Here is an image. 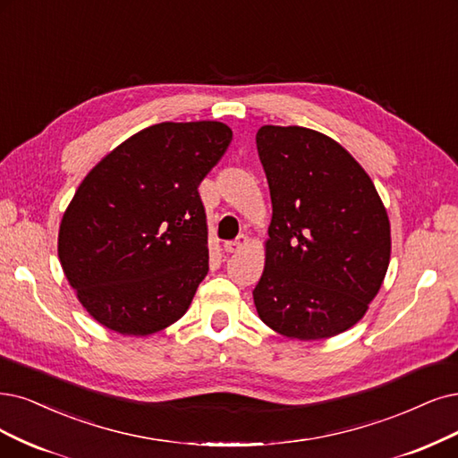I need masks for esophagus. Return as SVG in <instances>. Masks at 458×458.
I'll list each match as a JSON object with an SVG mask.
<instances>
[{"label":"esophagus","instance_id":"34e87169","mask_svg":"<svg viewBox=\"0 0 458 458\" xmlns=\"http://www.w3.org/2000/svg\"><path fill=\"white\" fill-rule=\"evenodd\" d=\"M249 243V238H247V235H238V238H235L233 242H226L225 243V250L226 252H238V250H242L245 245Z\"/></svg>","mask_w":458,"mask_h":458}]
</instances>
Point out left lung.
<instances>
[{"instance_id": "1", "label": "left lung", "mask_w": 458, "mask_h": 458, "mask_svg": "<svg viewBox=\"0 0 458 458\" xmlns=\"http://www.w3.org/2000/svg\"><path fill=\"white\" fill-rule=\"evenodd\" d=\"M257 148L272 196L259 317L293 340L354 327L391 260V223L362 165L328 135L262 126Z\"/></svg>"}]
</instances>
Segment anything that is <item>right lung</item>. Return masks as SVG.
Wrapping results in <instances>:
<instances>
[{"mask_svg":"<svg viewBox=\"0 0 458 458\" xmlns=\"http://www.w3.org/2000/svg\"><path fill=\"white\" fill-rule=\"evenodd\" d=\"M232 141L215 121L133 133L82 179L58 232V257L99 325L148 335L179 320L209 272L198 186Z\"/></svg>","mask_w":458,"mask_h":458,"instance_id":"add662e5","label":"right lung"}]
</instances>
